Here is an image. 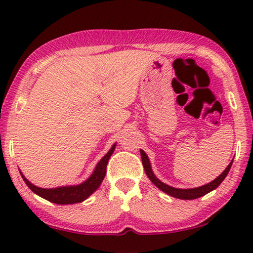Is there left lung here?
Wrapping results in <instances>:
<instances>
[{
  "instance_id": "obj_1",
  "label": "left lung",
  "mask_w": 253,
  "mask_h": 253,
  "mask_svg": "<svg viewBox=\"0 0 253 253\" xmlns=\"http://www.w3.org/2000/svg\"><path fill=\"white\" fill-rule=\"evenodd\" d=\"M140 156H142V163H143L145 173H146L148 178L151 179L154 185L160 188L161 191H163L168 195H170V196H173V198H176L179 200H194V199L201 198V196L210 193V192H212L213 190H215V188L219 186L220 184L223 182V179L226 177V175H228L231 166H232V163H233V160H232L230 162V164L226 166V169L223 170V172L219 175V176H217L215 179H213L212 182L205 184V185L199 186V187H193V188H177V187H173L170 185H168V184H165L164 182H162L160 178L156 177V175L154 174L153 169H152L151 161H149L147 154L145 153L143 149H140Z\"/></svg>"
}]
</instances>
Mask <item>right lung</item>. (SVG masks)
I'll return each instance as SVG.
<instances>
[{
  "label": "right lung",
  "mask_w": 253,
  "mask_h": 253,
  "mask_svg": "<svg viewBox=\"0 0 253 253\" xmlns=\"http://www.w3.org/2000/svg\"><path fill=\"white\" fill-rule=\"evenodd\" d=\"M116 148V143H115L111 148L107 152L106 155L101 158V160L97 163L96 168L93 169L92 173L90 174L87 179H84V182L80 184H75V185H66V186H58L52 188H43L34 185L29 179L24 176L22 172L20 170L21 176H22L23 181L25 184L30 187L33 193L41 196L42 199L48 200L50 202L55 204H75L84 202V200H87L93 192L98 190V187L100 186L106 175V169L107 164L110 156L113 155V153Z\"/></svg>",
  "instance_id": "1"
}]
</instances>
